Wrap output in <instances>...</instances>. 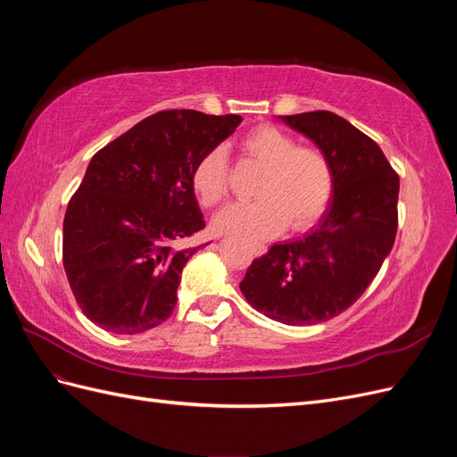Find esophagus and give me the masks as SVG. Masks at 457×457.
Returning a JSON list of instances; mask_svg holds the SVG:
<instances>
[{
	"label": "esophagus",
	"mask_w": 457,
	"mask_h": 457,
	"mask_svg": "<svg viewBox=\"0 0 457 457\" xmlns=\"http://www.w3.org/2000/svg\"><path fill=\"white\" fill-rule=\"evenodd\" d=\"M252 252H253V255L267 253V245H262V244H252Z\"/></svg>",
	"instance_id": "1"
}]
</instances>
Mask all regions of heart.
<instances>
[{
  "instance_id": "heart-1",
  "label": "heart",
  "mask_w": 457,
  "mask_h": 457,
  "mask_svg": "<svg viewBox=\"0 0 457 457\" xmlns=\"http://www.w3.org/2000/svg\"><path fill=\"white\" fill-rule=\"evenodd\" d=\"M242 156L262 165L255 202H238L215 217V227L234 237L262 240L287 225L305 230L322 217L334 190L331 165L322 150L297 145L295 137L259 126L240 141ZM192 188L202 205L212 207L227 196L228 160L223 146L205 152L192 171Z\"/></svg>"
}]
</instances>
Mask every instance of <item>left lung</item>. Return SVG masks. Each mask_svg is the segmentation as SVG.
<instances>
[{"label":"left lung","instance_id":"1","mask_svg":"<svg viewBox=\"0 0 457 457\" xmlns=\"http://www.w3.org/2000/svg\"><path fill=\"white\" fill-rule=\"evenodd\" d=\"M280 120L324 152L334 195L320 225L274 244L240 289L270 320L309 326L347 311L376 278L396 237L400 181L378 143L345 118L316 110Z\"/></svg>","mask_w":457,"mask_h":457}]
</instances>
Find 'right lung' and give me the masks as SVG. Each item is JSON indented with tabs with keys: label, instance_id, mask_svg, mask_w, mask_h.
Segmentation results:
<instances>
[{
	"label": "right lung",
	"instance_id": "add662e5",
	"mask_svg": "<svg viewBox=\"0 0 457 457\" xmlns=\"http://www.w3.org/2000/svg\"><path fill=\"white\" fill-rule=\"evenodd\" d=\"M237 114L162 110L91 158L68 202L62 265L93 324L135 336L171 316L187 261L205 227L192 171L240 126Z\"/></svg>",
	"mask_w": 457,
	"mask_h": 457
}]
</instances>
